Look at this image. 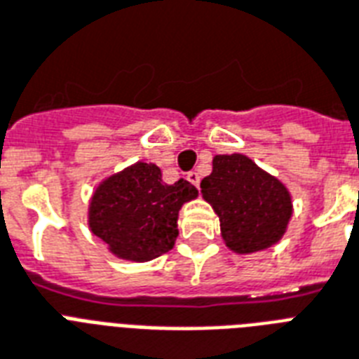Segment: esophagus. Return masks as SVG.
<instances>
[{"label":"esophagus","mask_w":359,"mask_h":359,"mask_svg":"<svg viewBox=\"0 0 359 359\" xmlns=\"http://www.w3.org/2000/svg\"><path fill=\"white\" fill-rule=\"evenodd\" d=\"M188 180H190L196 188H199V184H201V175L197 173V171H190V173H188Z\"/></svg>","instance_id":"34e87169"}]
</instances>
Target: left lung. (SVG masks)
<instances>
[{"mask_svg":"<svg viewBox=\"0 0 359 359\" xmlns=\"http://www.w3.org/2000/svg\"><path fill=\"white\" fill-rule=\"evenodd\" d=\"M201 194L218 214L225 244L236 253H253L283 236L292 203L287 188L244 154H219Z\"/></svg>","mask_w":359,"mask_h":359,"instance_id":"1","label":"left lung"}]
</instances>
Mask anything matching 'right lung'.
I'll use <instances>...</instances> for the list:
<instances>
[{"label":"right lung","instance_id":"obj_1","mask_svg":"<svg viewBox=\"0 0 359 359\" xmlns=\"http://www.w3.org/2000/svg\"><path fill=\"white\" fill-rule=\"evenodd\" d=\"M196 197L197 188L188 180L165 184L160 168L137 162L98 186L89 225L121 259L151 261L173 248L180 207Z\"/></svg>","mask_w":359,"mask_h":359}]
</instances>
